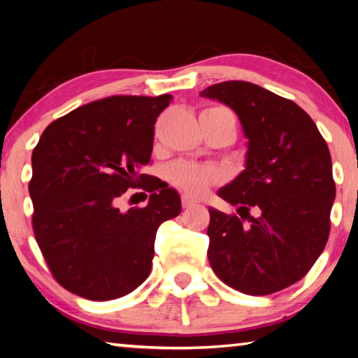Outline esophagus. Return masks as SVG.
Here are the masks:
<instances>
[{
    "label": "esophagus",
    "instance_id": "obj_1",
    "mask_svg": "<svg viewBox=\"0 0 358 358\" xmlns=\"http://www.w3.org/2000/svg\"><path fill=\"white\" fill-rule=\"evenodd\" d=\"M181 203H183L185 208H191L194 205H197V201L187 196V194H183V196H181Z\"/></svg>",
    "mask_w": 358,
    "mask_h": 358
}]
</instances>
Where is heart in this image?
I'll use <instances>...</instances> for the list:
<instances>
[{"label":"heart","instance_id":"b5f03b06","mask_svg":"<svg viewBox=\"0 0 358 358\" xmlns=\"http://www.w3.org/2000/svg\"><path fill=\"white\" fill-rule=\"evenodd\" d=\"M222 110H226V108H222ZM167 177L175 186L183 189L185 192L192 194V196H201L211 185H215L221 180V173L216 172L215 169L201 167L196 164H189V162H175L173 166L169 167Z\"/></svg>","mask_w":358,"mask_h":358}]
</instances>
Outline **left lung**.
Returning a JSON list of instances; mask_svg holds the SVG:
<instances>
[{"mask_svg":"<svg viewBox=\"0 0 358 358\" xmlns=\"http://www.w3.org/2000/svg\"><path fill=\"white\" fill-rule=\"evenodd\" d=\"M201 96L232 108L248 138L245 171L217 191L238 215L208 208L211 268L248 295L292 286L329 240L336 187L327 142L301 107L259 85L221 82Z\"/></svg>","mask_w":358,"mask_h":358,"instance_id":"obj_1","label":"left lung"}]
</instances>
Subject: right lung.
<instances>
[{"label": "right lung", "mask_w": 358, "mask_h": 358, "mask_svg": "<svg viewBox=\"0 0 358 358\" xmlns=\"http://www.w3.org/2000/svg\"><path fill=\"white\" fill-rule=\"evenodd\" d=\"M171 99L108 96L42 132L31 156L33 229L52 275L69 292L115 300L148 278L157 229L181 213L180 194L142 173L156 118ZM137 185L150 192L148 207L121 212L119 197Z\"/></svg>", "instance_id": "right-lung-1"}]
</instances>
